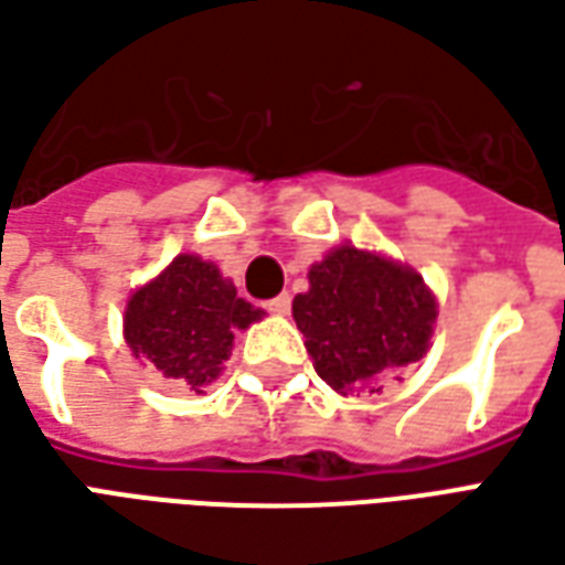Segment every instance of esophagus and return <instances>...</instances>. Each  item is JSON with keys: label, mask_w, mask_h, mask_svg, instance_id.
Returning <instances> with one entry per match:
<instances>
[{"label": "esophagus", "mask_w": 565, "mask_h": 565, "mask_svg": "<svg viewBox=\"0 0 565 565\" xmlns=\"http://www.w3.org/2000/svg\"><path fill=\"white\" fill-rule=\"evenodd\" d=\"M266 311H271V315H287V311H290V296L281 294L275 296V299H269V302H266Z\"/></svg>", "instance_id": "1"}]
</instances>
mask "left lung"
I'll use <instances>...</instances> for the list:
<instances>
[{
  "instance_id": "1",
  "label": "left lung",
  "mask_w": 565,
  "mask_h": 565,
  "mask_svg": "<svg viewBox=\"0 0 565 565\" xmlns=\"http://www.w3.org/2000/svg\"><path fill=\"white\" fill-rule=\"evenodd\" d=\"M436 296L403 263L342 245L308 269L294 299L315 372L332 391H375L387 372L426 354Z\"/></svg>"
}]
</instances>
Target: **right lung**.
<instances>
[{
	"label": "right lung",
	"mask_w": 565,
	"mask_h": 565,
	"mask_svg": "<svg viewBox=\"0 0 565 565\" xmlns=\"http://www.w3.org/2000/svg\"><path fill=\"white\" fill-rule=\"evenodd\" d=\"M263 315V308L235 296L233 281L214 263L181 254L129 296L124 339L162 379L199 393L223 372L235 330H247Z\"/></svg>",
	"instance_id": "add662e5"
}]
</instances>
